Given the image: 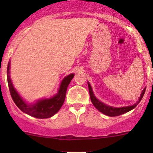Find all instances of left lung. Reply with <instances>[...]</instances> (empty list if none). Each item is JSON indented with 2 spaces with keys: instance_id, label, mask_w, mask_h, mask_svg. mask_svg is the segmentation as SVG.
I'll use <instances>...</instances> for the list:
<instances>
[{
  "instance_id": "1",
  "label": "left lung",
  "mask_w": 153,
  "mask_h": 153,
  "mask_svg": "<svg viewBox=\"0 0 153 153\" xmlns=\"http://www.w3.org/2000/svg\"><path fill=\"white\" fill-rule=\"evenodd\" d=\"M88 86H89V95H90L91 101H92V104L95 106V107L98 109V111H100L102 113L105 114V115H108V116H118V115H122V114L126 113V112H129V111L132 110V109L135 107L139 102L141 101V98H143V95L145 93V91H146V88L143 90V92H141V95L140 96L139 100L137 101L136 104H133L132 106H126V107H121V108H115V107H112L110 106H107L106 104H104V103L101 102V101H98L94 95L93 92H92V87H91L90 84L88 83Z\"/></svg>"
}]
</instances>
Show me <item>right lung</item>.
<instances>
[{"label":"right lung","mask_w":153,"mask_h":153,"mask_svg":"<svg viewBox=\"0 0 153 153\" xmlns=\"http://www.w3.org/2000/svg\"><path fill=\"white\" fill-rule=\"evenodd\" d=\"M10 62H9L7 66V81H8L10 95L15 104L22 112L38 118H50L58 112L64 104L67 86L73 78L74 74H70L64 78L56 95L49 99L40 100L33 105H28L23 101L12 85L10 77Z\"/></svg>","instance_id":"1"}]
</instances>
